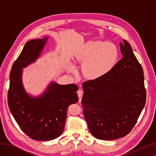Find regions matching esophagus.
I'll list each match as a JSON object with an SVG mask.
<instances>
[{
  "instance_id": "1",
  "label": "esophagus",
  "mask_w": 156,
  "mask_h": 156,
  "mask_svg": "<svg viewBox=\"0 0 156 156\" xmlns=\"http://www.w3.org/2000/svg\"><path fill=\"white\" fill-rule=\"evenodd\" d=\"M77 94H78V96H79V102H81V101L82 97H83V90H81V89H79V90H78V91H77Z\"/></svg>"
}]
</instances>
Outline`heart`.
<instances>
[{
    "label": "heart",
    "instance_id": "b5f03b06",
    "mask_svg": "<svg viewBox=\"0 0 156 156\" xmlns=\"http://www.w3.org/2000/svg\"><path fill=\"white\" fill-rule=\"evenodd\" d=\"M119 49L112 43L104 41H90L75 54V60L83 63L86 77L96 79L111 72L119 59Z\"/></svg>",
    "mask_w": 156,
    "mask_h": 156
}]
</instances>
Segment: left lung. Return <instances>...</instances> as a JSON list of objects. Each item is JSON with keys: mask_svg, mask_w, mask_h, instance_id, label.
<instances>
[{"mask_svg": "<svg viewBox=\"0 0 156 156\" xmlns=\"http://www.w3.org/2000/svg\"><path fill=\"white\" fill-rule=\"evenodd\" d=\"M121 60L111 72L83 84L82 105L90 133L101 140L128 134L145 105L144 72L126 40L120 44Z\"/></svg>", "mask_w": 156, "mask_h": 156, "instance_id": "obj_1", "label": "left lung"}]
</instances>
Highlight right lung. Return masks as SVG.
Returning <instances> with one entry per match:
<instances>
[{
    "instance_id": "add662e5",
    "label": "right lung",
    "mask_w": 156,
    "mask_h": 156,
    "mask_svg": "<svg viewBox=\"0 0 156 156\" xmlns=\"http://www.w3.org/2000/svg\"><path fill=\"white\" fill-rule=\"evenodd\" d=\"M48 37L27 41L13 64L8 93L9 108L24 133L36 140H51L62 133L68 107L79 101L75 84L51 82L40 96L28 94L22 82L23 68L40 56Z\"/></svg>"
}]
</instances>
